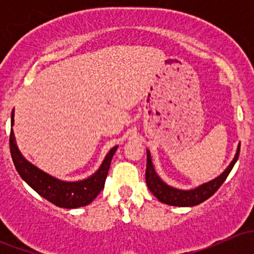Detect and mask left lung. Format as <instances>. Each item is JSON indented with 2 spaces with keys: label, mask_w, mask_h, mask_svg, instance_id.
Here are the masks:
<instances>
[{
  "label": "left lung",
  "mask_w": 254,
  "mask_h": 254,
  "mask_svg": "<svg viewBox=\"0 0 254 254\" xmlns=\"http://www.w3.org/2000/svg\"><path fill=\"white\" fill-rule=\"evenodd\" d=\"M240 147L241 143L238 145L236 155H235L234 160L229 165V167L224 171L219 177H216L212 181L206 182V183L201 184V186L196 187L194 189H189V190H182V189L173 188V187L166 184L162 179L158 177L156 173L155 167L151 161V153L150 151L147 152V165H146V184H147L148 189L151 193L161 201V203L168 204V205L173 206H194L198 204L203 203L206 199H209L217 189L221 187L225 179L227 178L229 173L234 168L235 163L238 160V155H240Z\"/></svg>",
  "instance_id": "1"
}]
</instances>
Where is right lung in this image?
I'll use <instances>...</instances> for the list:
<instances>
[{
  "instance_id": "right-lung-1",
  "label": "right lung",
  "mask_w": 254,
  "mask_h": 254,
  "mask_svg": "<svg viewBox=\"0 0 254 254\" xmlns=\"http://www.w3.org/2000/svg\"><path fill=\"white\" fill-rule=\"evenodd\" d=\"M13 118L14 109L11 114V127H13ZM9 148H11V156L17 172L39 195L59 207L76 209V207L91 204L104 188L112 158L118 146H114L107 153L106 158L97 172H94L88 178L77 182L60 181L55 177L43 172L42 170L32 165L29 161L25 160L17 147L13 129H11V135H9Z\"/></svg>"
}]
</instances>
